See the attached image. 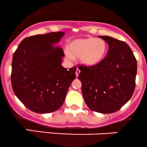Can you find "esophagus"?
<instances>
[{
	"label": "esophagus",
	"mask_w": 147,
	"mask_h": 147,
	"mask_svg": "<svg viewBox=\"0 0 147 147\" xmlns=\"http://www.w3.org/2000/svg\"><path fill=\"white\" fill-rule=\"evenodd\" d=\"M80 72V69L78 68V69H76V72H75V74H76V77H77V78H78V75H79Z\"/></svg>",
	"instance_id": "1"
}]
</instances>
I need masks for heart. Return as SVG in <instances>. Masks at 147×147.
I'll list each match as a JSON object with an SVG mask.
<instances>
[{
  "instance_id": "heart-1",
  "label": "heart",
  "mask_w": 147,
  "mask_h": 147,
  "mask_svg": "<svg viewBox=\"0 0 147 147\" xmlns=\"http://www.w3.org/2000/svg\"><path fill=\"white\" fill-rule=\"evenodd\" d=\"M107 50L106 42L102 39H78L69 44L65 55L69 59L80 57L82 65L90 67L99 64L105 57Z\"/></svg>"
}]
</instances>
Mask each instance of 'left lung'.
Wrapping results in <instances>:
<instances>
[{"instance_id":"obj_1","label":"left lung","mask_w":147,"mask_h":147,"mask_svg":"<svg viewBox=\"0 0 147 147\" xmlns=\"http://www.w3.org/2000/svg\"><path fill=\"white\" fill-rule=\"evenodd\" d=\"M106 57L98 65L78 67L82 92L90 109L101 113L117 111L131 98L135 89L137 64L126 42L108 36Z\"/></svg>"}]
</instances>
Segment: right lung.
<instances>
[{"instance_id": "add662e5", "label": "right lung", "mask_w": 147, "mask_h": 147, "mask_svg": "<svg viewBox=\"0 0 147 147\" xmlns=\"http://www.w3.org/2000/svg\"><path fill=\"white\" fill-rule=\"evenodd\" d=\"M64 35L58 31L25 38L13 56V90L35 113H49L59 109L76 77V67L68 70L63 67V49L53 46Z\"/></svg>"}]
</instances>
